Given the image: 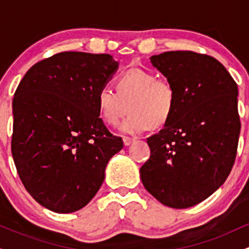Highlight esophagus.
Listing matches in <instances>:
<instances>
[{"label": "esophagus", "instance_id": "esophagus-1", "mask_svg": "<svg viewBox=\"0 0 249 249\" xmlns=\"http://www.w3.org/2000/svg\"><path fill=\"white\" fill-rule=\"evenodd\" d=\"M133 142H134L133 138H128V137H124V138H123V142H124L125 146H128V145L132 144Z\"/></svg>", "mask_w": 249, "mask_h": 249}]
</instances>
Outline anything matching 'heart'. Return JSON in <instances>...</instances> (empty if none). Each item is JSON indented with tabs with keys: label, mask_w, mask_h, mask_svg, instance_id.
<instances>
[{
	"label": "heart",
	"mask_w": 249,
	"mask_h": 249,
	"mask_svg": "<svg viewBox=\"0 0 249 249\" xmlns=\"http://www.w3.org/2000/svg\"><path fill=\"white\" fill-rule=\"evenodd\" d=\"M176 90L170 81L157 78L152 71L133 68L125 71L116 82V92L104 88L97 93V107L103 121L117 125L121 131L138 134L148 127H160L173 115L176 108Z\"/></svg>",
	"instance_id": "obj_1"
}]
</instances>
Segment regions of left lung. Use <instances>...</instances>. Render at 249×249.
Segmentation results:
<instances>
[{
  "instance_id": "obj_1",
  "label": "left lung",
  "mask_w": 249,
  "mask_h": 249,
  "mask_svg": "<svg viewBox=\"0 0 249 249\" xmlns=\"http://www.w3.org/2000/svg\"><path fill=\"white\" fill-rule=\"evenodd\" d=\"M151 64L176 90L173 115L148 137L142 185L158 201L188 208L215 192L232 170L238 148V85L213 57L167 51Z\"/></svg>"
}]
</instances>
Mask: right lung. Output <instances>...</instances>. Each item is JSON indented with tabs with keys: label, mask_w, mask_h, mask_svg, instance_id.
I'll return each instance as SVG.
<instances>
[{
	"label": "right lung",
	"mask_w": 249,
	"mask_h": 249,
	"mask_svg": "<svg viewBox=\"0 0 249 249\" xmlns=\"http://www.w3.org/2000/svg\"><path fill=\"white\" fill-rule=\"evenodd\" d=\"M118 67L107 53L65 51L31 67L16 89L14 162L25 190L53 212L87 206L124 146L97 107V93Z\"/></svg>",
	"instance_id": "obj_1"
}]
</instances>
